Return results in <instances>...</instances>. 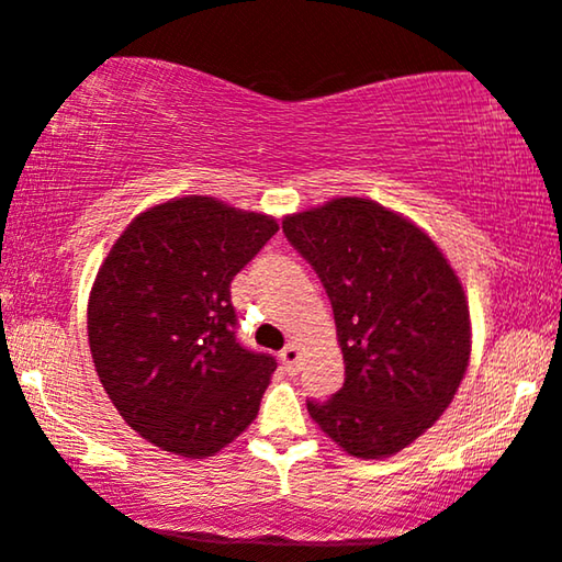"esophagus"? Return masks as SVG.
<instances>
[{
	"label": "esophagus",
	"instance_id": "esophagus-1",
	"mask_svg": "<svg viewBox=\"0 0 562 562\" xmlns=\"http://www.w3.org/2000/svg\"><path fill=\"white\" fill-rule=\"evenodd\" d=\"M281 363H283V368H286L289 373H296L299 371V366H302V348H299L296 342H289L286 348L281 350Z\"/></svg>",
	"mask_w": 562,
	"mask_h": 562
}]
</instances>
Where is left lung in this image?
I'll list each match as a JSON object with an SVG mask.
<instances>
[{
	"mask_svg": "<svg viewBox=\"0 0 562 562\" xmlns=\"http://www.w3.org/2000/svg\"><path fill=\"white\" fill-rule=\"evenodd\" d=\"M283 233L327 291L345 363L342 389L306 409L348 456H396L442 417L465 375L463 283L425 229L373 199L289 214Z\"/></svg>",
	"mask_w": 562,
	"mask_h": 562,
	"instance_id": "8db88e82",
	"label": "left lung"
}]
</instances>
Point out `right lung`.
Masks as SVG:
<instances>
[{"instance_id":"right-lung-1","label":"right lung","mask_w":562,"mask_h":562,"mask_svg":"<svg viewBox=\"0 0 562 562\" xmlns=\"http://www.w3.org/2000/svg\"><path fill=\"white\" fill-rule=\"evenodd\" d=\"M279 233L268 214L181 196L137 214L99 266L89 348L143 440L210 458L258 417L276 360L235 340L229 283Z\"/></svg>"}]
</instances>
